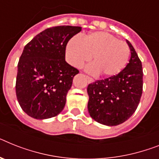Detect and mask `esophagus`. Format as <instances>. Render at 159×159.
<instances>
[{"instance_id": "34e87169", "label": "esophagus", "mask_w": 159, "mask_h": 159, "mask_svg": "<svg viewBox=\"0 0 159 159\" xmlns=\"http://www.w3.org/2000/svg\"><path fill=\"white\" fill-rule=\"evenodd\" d=\"M86 79H87V81L89 83H91V82H94V79H93V78H91V77H88V76H86Z\"/></svg>"}]
</instances>
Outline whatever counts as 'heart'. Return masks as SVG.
<instances>
[{
	"mask_svg": "<svg viewBox=\"0 0 159 159\" xmlns=\"http://www.w3.org/2000/svg\"><path fill=\"white\" fill-rule=\"evenodd\" d=\"M130 55L128 44L104 31L92 32L83 37L74 36L66 46V58L69 64L80 68L91 60L93 65L87 71L103 77H112L127 65Z\"/></svg>",
	"mask_w": 159,
	"mask_h": 159,
	"instance_id": "1",
	"label": "heart"
}]
</instances>
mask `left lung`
<instances>
[{
  "label": "left lung",
  "instance_id": "obj_1",
  "mask_svg": "<svg viewBox=\"0 0 159 159\" xmlns=\"http://www.w3.org/2000/svg\"><path fill=\"white\" fill-rule=\"evenodd\" d=\"M126 43L131 52L126 67L116 76L95 81L87 87L90 117L107 126H116L130 118L142 94V65L133 45Z\"/></svg>",
  "mask_w": 159,
  "mask_h": 159
}]
</instances>
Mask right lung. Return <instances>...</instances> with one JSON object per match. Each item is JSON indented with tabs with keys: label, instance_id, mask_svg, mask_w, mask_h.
<instances>
[{
	"label": "right lung",
	"instance_id": "add662e5",
	"mask_svg": "<svg viewBox=\"0 0 159 159\" xmlns=\"http://www.w3.org/2000/svg\"><path fill=\"white\" fill-rule=\"evenodd\" d=\"M80 26L48 28L25 46L18 64L16 95L30 117L45 120L63 111L73 77L79 73L65 61V48Z\"/></svg>",
	"mask_w": 159,
	"mask_h": 159
}]
</instances>
